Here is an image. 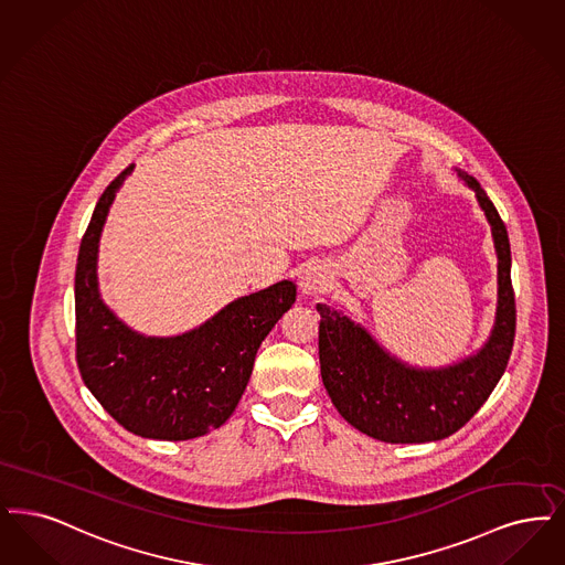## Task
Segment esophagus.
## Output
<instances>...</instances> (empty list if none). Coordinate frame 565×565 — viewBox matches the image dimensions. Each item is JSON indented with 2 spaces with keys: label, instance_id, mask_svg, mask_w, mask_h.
<instances>
[{
  "label": "esophagus",
  "instance_id": "esophagus-1",
  "mask_svg": "<svg viewBox=\"0 0 565 565\" xmlns=\"http://www.w3.org/2000/svg\"><path fill=\"white\" fill-rule=\"evenodd\" d=\"M329 287V274L322 266H306L299 274V289L303 295H317Z\"/></svg>",
  "mask_w": 565,
  "mask_h": 565
}]
</instances>
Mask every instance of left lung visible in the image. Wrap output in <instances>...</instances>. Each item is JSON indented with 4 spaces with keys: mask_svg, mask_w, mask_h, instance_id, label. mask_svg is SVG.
Instances as JSON below:
<instances>
[{
    "mask_svg": "<svg viewBox=\"0 0 565 565\" xmlns=\"http://www.w3.org/2000/svg\"><path fill=\"white\" fill-rule=\"evenodd\" d=\"M491 225L498 257V306L488 342L460 363L412 367L384 350L359 322L319 303L320 375L348 424L384 443L441 441L488 401L515 340V294L507 225L479 181L456 169Z\"/></svg>",
    "mask_w": 565,
    "mask_h": 565,
    "instance_id": "1",
    "label": "left lung"
}]
</instances>
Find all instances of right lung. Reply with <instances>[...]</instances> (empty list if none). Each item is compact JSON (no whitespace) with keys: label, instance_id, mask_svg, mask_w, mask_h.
<instances>
[{"label":"right lung","instance_id":"obj_1","mask_svg":"<svg viewBox=\"0 0 565 565\" xmlns=\"http://www.w3.org/2000/svg\"><path fill=\"white\" fill-rule=\"evenodd\" d=\"M135 164L98 198L75 266V359L103 409L132 435L196 439L220 428L245 393L255 354L295 303L291 280L227 303L213 319L174 338H146L118 319L98 294L97 257L109 206Z\"/></svg>","mask_w":565,"mask_h":565}]
</instances>
